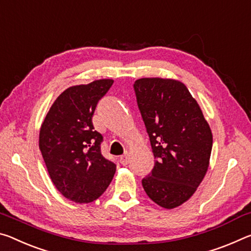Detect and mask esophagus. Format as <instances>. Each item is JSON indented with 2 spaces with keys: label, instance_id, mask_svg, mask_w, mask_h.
<instances>
[{
  "label": "esophagus",
  "instance_id": "obj_1",
  "mask_svg": "<svg viewBox=\"0 0 251 251\" xmlns=\"http://www.w3.org/2000/svg\"><path fill=\"white\" fill-rule=\"evenodd\" d=\"M120 162H121V164H123V166H126V164L129 163V152L128 151H126L125 153L120 155Z\"/></svg>",
  "mask_w": 251,
  "mask_h": 251
}]
</instances>
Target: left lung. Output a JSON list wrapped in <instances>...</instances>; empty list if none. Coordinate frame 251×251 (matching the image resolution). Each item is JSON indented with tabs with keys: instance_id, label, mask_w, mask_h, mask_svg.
<instances>
[{
	"instance_id": "obj_1",
	"label": "left lung",
	"mask_w": 251,
	"mask_h": 251,
	"mask_svg": "<svg viewBox=\"0 0 251 251\" xmlns=\"http://www.w3.org/2000/svg\"><path fill=\"white\" fill-rule=\"evenodd\" d=\"M133 89L155 159L142 187L159 206L176 208L195 194L208 170L210 126L181 82L145 77Z\"/></svg>"
}]
</instances>
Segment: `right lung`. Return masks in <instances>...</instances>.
<instances>
[{
  "mask_svg": "<svg viewBox=\"0 0 251 251\" xmlns=\"http://www.w3.org/2000/svg\"><path fill=\"white\" fill-rule=\"evenodd\" d=\"M113 80L103 79L65 90L57 97L40 130V150L55 188L76 203L97 200L116 174L101 153L103 137L92 117Z\"/></svg>",
  "mask_w": 251,
  "mask_h": 251,
  "instance_id": "right-lung-1",
  "label": "right lung"
}]
</instances>
